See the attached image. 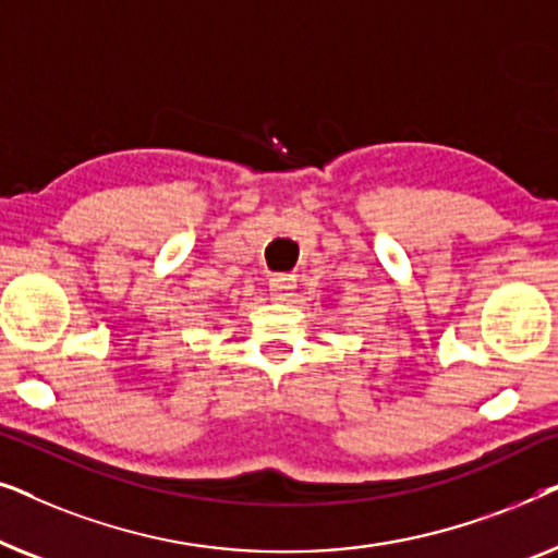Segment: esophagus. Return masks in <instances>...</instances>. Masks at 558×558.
<instances>
[{
	"label": "esophagus",
	"instance_id": "1",
	"mask_svg": "<svg viewBox=\"0 0 558 558\" xmlns=\"http://www.w3.org/2000/svg\"><path fill=\"white\" fill-rule=\"evenodd\" d=\"M296 289V279L292 274H277V277H271L269 281V292H271V300L277 302H287L289 296L294 294Z\"/></svg>",
	"mask_w": 558,
	"mask_h": 558
}]
</instances>
